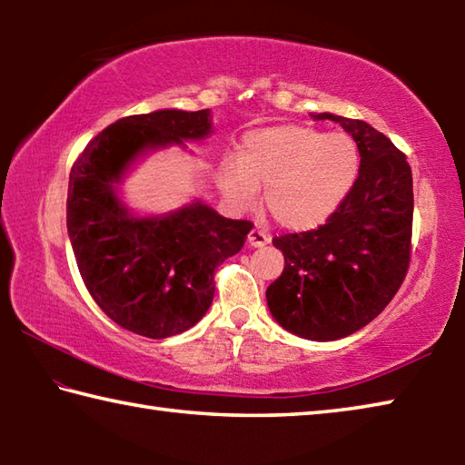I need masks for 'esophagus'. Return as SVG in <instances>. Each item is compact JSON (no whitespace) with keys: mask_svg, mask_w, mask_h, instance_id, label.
<instances>
[{"mask_svg":"<svg viewBox=\"0 0 465 465\" xmlns=\"http://www.w3.org/2000/svg\"><path fill=\"white\" fill-rule=\"evenodd\" d=\"M266 243H269V235H266L264 232L252 230L248 233V246L250 248H262V246H266Z\"/></svg>","mask_w":465,"mask_h":465,"instance_id":"obj_1","label":"esophagus"}]
</instances>
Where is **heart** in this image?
Returning <instances> with one entry per match:
<instances>
[{
  "label": "heart",
  "instance_id": "1",
  "mask_svg": "<svg viewBox=\"0 0 465 465\" xmlns=\"http://www.w3.org/2000/svg\"><path fill=\"white\" fill-rule=\"evenodd\" d=\"M361 155L355 139L305 124H279L248 133L238 163L217 172L219 191L232 207L264 204L281 227L308 232L328 222L357 183Z\"/></svg>",
  "mask_w": 465,
  "mask_h": 465
}]
</instances>
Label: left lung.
<instances>
[{
	"mask_svg": "<svg viewBox=\"0 0 465 465\" xmlns=\"http://www.w3.org/2000/svg\"><path fill=\"white\" fill-rule=\"evenodd\" d=\"M355 139L357 183L318 230L274 238L285 256L266 289L277 324L308 341H338L367 326L406 277L412 235V170L406 155L371 124L330 113Z\"/></svg>",
	"mask_w": 465,
	"mask_h": 465,
	"instance_id": "obj_1",
	"label": "left lung"
}]
</instances>
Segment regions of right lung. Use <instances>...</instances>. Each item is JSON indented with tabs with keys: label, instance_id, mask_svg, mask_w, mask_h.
Returning a JSON list of instances; mask_svg holds the SVG:
<instances>
[{
	"label": "right lung",
	"instance_id": "right-lung-1",
	"mask_svg": "<svg viewBox=\"0 0 465 465\" xmlns=\"http://www.w3.org/2000/svg\"><path fill=\"white\" fill-rule=\"evenodd\" d=\"M211 133L209 108L127 116L94 137L69 174L67 233L85 289L110 320L139 336L193 328L213 302L215 269L252 230L201 199L160 215H139L123 201V180L141 157L186 149Z\"/></svg>",
	"mask_w": 465,
	"mask_h": 465
}]
</instances>
